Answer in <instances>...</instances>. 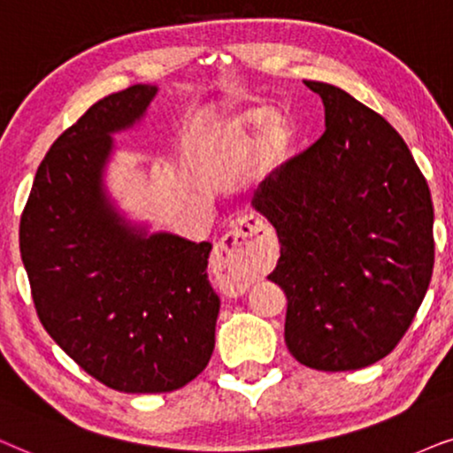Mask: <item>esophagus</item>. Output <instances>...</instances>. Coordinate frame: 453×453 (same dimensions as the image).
<instances>
[{
	"label": "esophagus",
	"mask_w": 453,
	"mask_h": 453,
	"mask_svg": "<svg viewBox=\"0 0 453 453\" xmlns=\"http://www.w3.org/2000/svg\"><path fill=\"white\" fill-rule=\"evenodd\" d=\"M263 230V223L255 217H240L234 223L232 230L215 244L213 263L217 269H236L244 267L246 257H249V238L257 236Z\"/></svg>",
	"instance_id": "1"
}]
</instances>
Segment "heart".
Instances as JSON below:
<instances>
[{"mask_svg":"<svg viewBox=\"0 0 453 453\" xmlns=\"http://www.w3.org/2000/svg\"><path fill=\"white\" fill-rule=\"evenodd\" d=\"M263 124L265 128L261 138H258L257 159L263 172H271L286 159L289 144H292V130H289L286 118L275 116L271 107H255L236 119V124L232 126V136L238 144L249 147L255 130Z\"/></svg>","mask_w":453,"mask_h":453,"instance_id":"heart-1","label":"heart"}]
</instances>
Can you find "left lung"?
I'll use <instances>...</instances> for the list:
<instances>
[{
    "label": "left lung",
    "instance_id": "left-lung-1",
    "mask_svg": "<svg viewBox=\"0 0 453 453\" xmlns=\"http://www.w3.org/2000/svg\"><path fill=\"white\" fill-rule=\"evenodd\" d=\"M323 99L321 138L257 190L280 238L269 280L288 298L286 346L317 371L388 357L414 321L435 263L426 180L388 119L304 81Z\"/></svg>",
    "mask_w": 453,
    "mask_h": 453
}]
</instances>
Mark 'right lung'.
<instances>
[{
	"label": "right lung",
	"instance_id": "1",
	"mask_svg": "<svg viewBox=\"0 0 453 453\" xmlns=\"http://www.w3.org/2000/svg\"><path fill=\"white\" fill-rule=\"evenodd\" d=\"M155 95L134 84L90 105L47 150L20 217L45 331L90 377L126 394H164L201 375L219 315L211 244L144 236L104 192L111 134L138 122Z\"/></svg>",
	"mask_w": 453,
	"mask_h": 453
}]
</instances>
